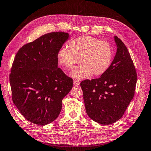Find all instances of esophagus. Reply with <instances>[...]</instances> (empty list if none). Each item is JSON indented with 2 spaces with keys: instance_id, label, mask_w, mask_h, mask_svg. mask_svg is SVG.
Returning <instances> with one entry per match:
<instances>
[{
  "instance_id": "esophagus-1",
  "label": "esophagus",
  "mask_w": 151,
  "mask_h": 151,
  "mask_svg": "<svg viewBox=\"0 0 151 151\" xmlns=\"http://www.w3.org/2000/svg\"><path fill=\"white\" fill-rule=\"evenodd\" d=\"M80 83V82L79 81H77V80H74V81H73V84H74L75 86H78L79 85Z\"/></svg>"
}]
</instances>
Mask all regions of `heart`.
I'll list each match as a JSON object with an SVG mask.
<instances>
[{
  "mask_svg": "<svg viewBox=\"0 0 151 151\" xmlns=\"http://www.w3.org/2000/svg\"><path fill=\"white\" fill-rule=\"evenodd\" d=\"M70 49H60L57 59L65 70H71L80 61L81 64L71 73L76 79L88 78L92 74L99 76L108 70L113 59V50L109 43L89 35L77 37L68 43Z\"/></svg>",
  "mask_w": 151,
  "mask_h": 151,
  "instance_id": "heart-1",
  "label": "heart"
}]
</instances>
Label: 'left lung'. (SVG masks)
Listing matches in <instances>:
<instances>
[{
	"mask_svg": "<svg viewBox=\"0 0 151 151\" xmlns=\"http://www.w3.org/2000/svg\"><path fill=\"white\" fill-rule=\"evenodd\" d=\"M117 50L108 70L99 78L80 83L85 109L94 122L111 124L122 118L134 96L137 73L124 43L114 36Z\"/></svg>",
	"mask_w": 151,
	"mask_h": 151,
	"instance_id": "obj_1",
	"label": "left lung"
}]
</instances>
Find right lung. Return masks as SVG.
Returning a JSON list of instances; mask_svg holds the SVG:
<instances>
[{
	"label": "right lung",
	"mask_w": 151,
	"mask_h": 151,
	"mask_svg": "<svg viewBox=\"0 0 151 151\" xmlns=\"http://www.w3.org/2000/svg\"><path fill=\"white\" fill-rule=\"evenodd\" d=\"M70 35L51 32L24 45L9 76L14 104L29 122L45 125L56 119L73 80L58 68L57 53Z\"/></svg>",
	"instance_id": "right-lung-1"
}]
</instances>
